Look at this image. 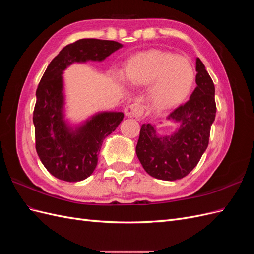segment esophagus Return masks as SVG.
I'll list each match as a JSON object with an SVG mask.
<instances>
[{
  "instance_id": "1",
  "label": "esophagus",
  "mask_w": 254,
  "mask_h": 254,
  "mask_svg": "<svg viewBox=\"0 0 254 254\" xmlns=\"http://www.w3.org/2000/svg\"><path fill=\"white\" fill-rule=\"evenodd\" d=\"M124 113L126 117L128 118H141L143 113H144V109L143 107L140 104H131V105H127L124 108Z\"/></svg>"
}]
</instances>
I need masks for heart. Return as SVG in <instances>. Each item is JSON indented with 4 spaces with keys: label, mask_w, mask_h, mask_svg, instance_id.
I'll return each mask as SVG.
<instances>
[{
    "label": "heart",
    "mask_w": 254,
    "mask_h": 254,
    "mask_svg": "<svg viewBox=\"0 0 254 254\" xmlns=\"http://www.w3.org/2000/svg\"><path fill=\"white\" fill-rule=\"evenodd\" d=\"M126 79L134 86H148L153 82L151 101L159 108L179 104L190 91L195 80L193 66L186 58L163 51L141 53L128 61Z\"/></svg>",
    "instance_id": "heart-1"
}]
</instances>
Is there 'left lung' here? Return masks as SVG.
<instances>
[{"label":"left lung","mask_w":254,"mask_h":254,"mask_svg":"<svg viewBox=\"0 0 254 254\" xmlns=\"http://www.w3.org/2000/svg\"><path fill=\"white\" fill-rule=\"evenodd\" d=\"M197 87L189 101L167 120L179 123L171 135H158L155 127L143 124L135 152L144 170L160 180L174 181L189 175L209 145L211 126L216 115L215 87L202 61L196 59Z\"/></svg>","instance_id":"left-lung-1"}]
</instances>
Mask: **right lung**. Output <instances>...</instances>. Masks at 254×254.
I'll list each match as a JSON object with an SVG mask.
<instances>
[{
  "instance_id": "right-lung-1",
  "label": "right lung",
  "mask_w": 254,
  "mask_h": 254,
  "mask_svg": "<svg viewBox=\"0 0 254 254\" xmlns=\"http://www.w3.org/2000/svg\"><path fill=\"white\" fill-rule=\"evenodd\" d=\"M122 47L117 41L99 39L67 44L51 61L39 82L33 115L36 150L44 167L60 180L77 182L91 176L105 137L124 118L123 112H101L75 129L68 126L64 119V71L74 63L103 61Z\"/></svg>"
}]
</instances>
